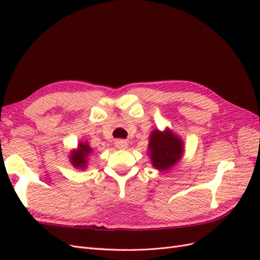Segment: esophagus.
Instances as JSON below:
<instances>
[{"label":"esophagus","instance_id":"esophagus-1","mask_svg":"<svg viewBox=\"0 0 260 260\" xmlns=\"http://www.w3.org/2000/svg\"><path fill=\"white\" fill-rule=\"evenodd\" d=\"M115 146L117 148L124 149V148L128 147V143L125 142V141H123V140H118V141H116V142H115Z\"/></svg>","mask_w":260,"mask_h":260}]
</instances>
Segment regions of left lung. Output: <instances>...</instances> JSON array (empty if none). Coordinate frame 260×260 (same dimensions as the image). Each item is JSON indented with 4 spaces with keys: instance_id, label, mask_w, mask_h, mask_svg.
<instances>
[{
    "instance_id": "8db88e82",
    "label": "left lung",
    "mask_w": 260,
    "mask_h": 260,
    "mask_svg": "<svg viewBox=\"0 0 260 260\" xmlns=\"http://www.w3.org/2000/svg\"><path fill=\"white\" fill-rule=\"evenodd\" d=\"M147 155L152 166L159 171H168L182 159L184 143L181 137L166 128L164 131L155 129L151 132L148 141Z\"/></svg>"
}]
</instances>
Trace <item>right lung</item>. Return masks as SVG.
Returning <instances> with one entry per match:
<instances>
[{
    "instance_id": "right-lung-1",
    "label": "right lung",
    "mask_w": 260,
    "mask_h": 260,
    "mask_svg": "<svg viewBox=\"0 0 260 260\" xmlns=\"http://www.w3.org/2000/svg\"><path fill=\"white\" fill-rule=\"evenodd\" d=\"M92 152H93V148L90 146L88 142H86V141L85 142L80 141V142L78 143V146L70 151L69 161L76 169H80V170L86 169L88 168V164H89Z\"/></svg>"
}]
</instances>
